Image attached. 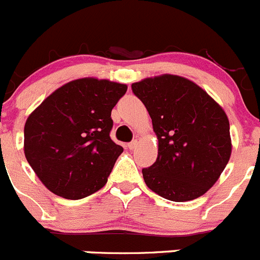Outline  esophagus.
I'll return each mask as SVG.
<instances>
[{"instance_id": "obj_1", "label": "esophagus", "mask_w": 260, "mask_h": 260, "mask_svg": "<svg viewBox=\"0 0 260 260\" xmlns=\"http://www.w3.org/2000/svg\"><path fill=\"white\" fill-rule=\"evenodd\" d=\"M136 145H138V140H133L131 143L127 144V148H129L130 150H133V149L136 148Z\"/></svg>"}]
</instances>
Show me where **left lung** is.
Wrapping results in <instances>:
<instances>
[{"instance_id": "left-lung-1", "label": "left lung", "mask_w": 260, "mask_h": 260, "mask_svg": "<svg viewBox=\"0 0 260 260\" xmlns=\"http://www.w3.org/2000/svg\"><path fill=\"white\" fill-rule=\"evenodd\" d=\"M158 138V158L143 169L146 186L174 202L206 193L231 155L230 124L222 107L194 82L174 74L131 84Z\"/></svg>"}]
</instances>
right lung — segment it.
Wrapping results in <instances>:
<instances>
[{"label": "right lung", "mask_w": 260, "mask_h": 260, "mask_svg": "<svg viewBox=\"0 0 260 260\" xmlns=\"http://www.w3.org/2000/svg\"><path fill=\"white\" fill-rule=\"evenodd\" d=\"M126 89L109 79L79 78L55 89L29 115L25 156L49 191L79 200L106 184L124 151L110 131L112 109Z\"/></svg>", "instance_id": "obj_1"}]
</instances>
